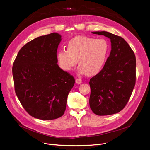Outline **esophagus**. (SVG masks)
I'll list each match as a JSON object with an SVG mask.
<instances>
[{
  "label": "esophagus",
  "mask_w": 150,
  "mask_h": 150,
  "mask_svg": "<svg viewBox=\"0 0 150 150\" xmlns=\"http://www.w3.org/2000/svg\"><path fill=\"white\" fill-rule=\"evenodd\" d=\"M75 82H76V84H79L81 83H82V80H81V79H80V78H76L75 79Z\"/></svg>",
  "instance_id": "obj_1"
}]
</instances>
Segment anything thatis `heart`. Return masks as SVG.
I'll list each match as a JSON object with an SVG mask.
<instances>
[{
    "label": "heart",
    "mask_w": 150,
    "mask_h": 150,
    "mask_svg": "<svg viewBox=\"0 0 150 150\" xmlns=\"http://www.w3.org/2000/svg\"><path fill=\"white\" fill-rule=\"evenodd\" d=\"M109 51L110 44L105 39L77 36L68 42L67 50L58 51L57 58L64 71H71L78 61V70L81 74L94 76L102 70Z\"/></svg>",
    "instance_id": "b5f03b06"
}]
</instances>
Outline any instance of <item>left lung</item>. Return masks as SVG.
<instances>
[{
  "label": "left lung",
  "mask_w": 150,
  "mask_h": 150,
  "mask_svg": "<svg viewBox=\"0 0 150 150\" xmlns=\"http://www.w3.org/2000/svg\"><path fill=\"white\" fill-rule=\"evenodd\" d=\"M92 33L110 38L111 50L102 70L90 79V106L98 115L114 114L125 107L134 87L135 55L122 38L105 31Z\"/></svg>",
  "instance_id": "obj_1"
}]
</instances>
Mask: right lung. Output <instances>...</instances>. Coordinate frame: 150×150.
Returning <instances> with one entry per match:
<instances>
[{
  "label": "right lung",
  "mask_w": 150,
  "mask_h": 150,
  "mask_svg": "<svg viewBox=\"0 0 150 150\" xmlns=\"http://www.w3.org/2000/svg\"><path fill=\"white\" fill-rule=\"evenodd\" d=\"M62 40L57 33L38 37L19 51L12 67L15 91L24 110L34 118L62 117L75 79L57 64Z\"/></svg>",
  "instance_id": "right-lung-1"
}]
</instances>
